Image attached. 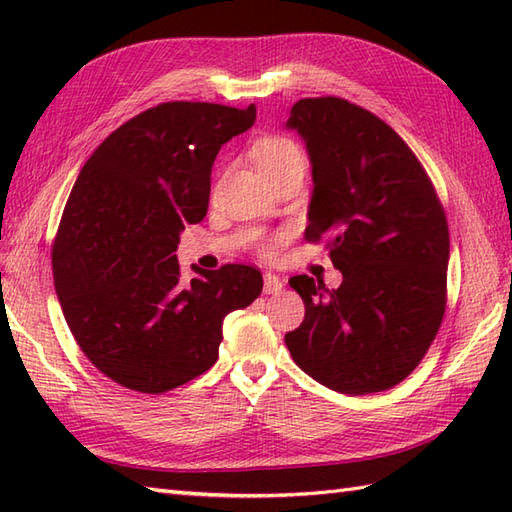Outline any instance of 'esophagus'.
I'll use <instances>...</instances> for the list:
<instances>
[{
    "label": "esophagus",
    "instance_id": "1",
    "mask_svg": "<svg viewBox=\"0 0 512 512\" xmlns=\"http://www.w3.org/2000/svg\"><path fill=\"white\" fill-rule=\"evenodd\" d=\"M284 290V281H281L275 273L264 275V292L266 295H277V292Z\"/></svg>",
    "mask_w": 512,
    "mask_h": 512
}]
</instances>
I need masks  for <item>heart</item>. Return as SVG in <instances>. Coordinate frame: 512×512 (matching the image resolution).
Masks as SVG:
<instances>
[{"instance_id":"obj_1","label":"heart","mask_w":512,"mask_h":512,"mask_svg":"<svg viewBox=\"0 0 512 512\" xmlns=\"http://www.w3.org/2000/svg\"><path fill=\"white\" fill-rule=\"evenodd\" d=\"M253 160L257 169L264 173L268 180L284 176L290 171H306L308 156L306 149H303L295 138L284 136V134H270L259 138L253 145ZM268 253L270 246L262 248Z\"/></svg>"}]
</instances>
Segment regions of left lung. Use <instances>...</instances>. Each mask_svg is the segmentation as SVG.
<instances>
[{
  "instance_id": "left-lung-1",
  "label": "left lung",
  "mask_w": 512,
  "mask_h": 512,
  "mask_svg": "<svg viewBox=\"0 0 512 512\" xmlns=\"http://www.w3.org/2000/svg\"><path fill=\"white\" fill-rule=\"evenodd\" d=\"M288 127L312 162L306 242L325 239L343 284L290 279L306 319L286 345L303 372L341 394L391 389L420 365L444 319L447 213L416 154L365 107L301 99Z\"/></svg>"
}]
</instances>
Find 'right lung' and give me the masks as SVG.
Wrapping results in <instances>:
<instances>
[{"label": "right lung", "instance_id": "1", "mask_svg": "<svg viewBox=\"0 0 512 512\" xmlns=\"http://www.w3.org/2000/svg\"><path fill=\"white\" fill-rule=\"evenodd\" d=\"M257 107L167 101L107 136L85 162L52 242L63 317L101 374L165 394L213 367L222 321L262 295L259 268L226 264L184 281L176 250L204 220L217 151Z\"/></svg>", "mask_w": 512, "mask_h": 512}]
</instances>
